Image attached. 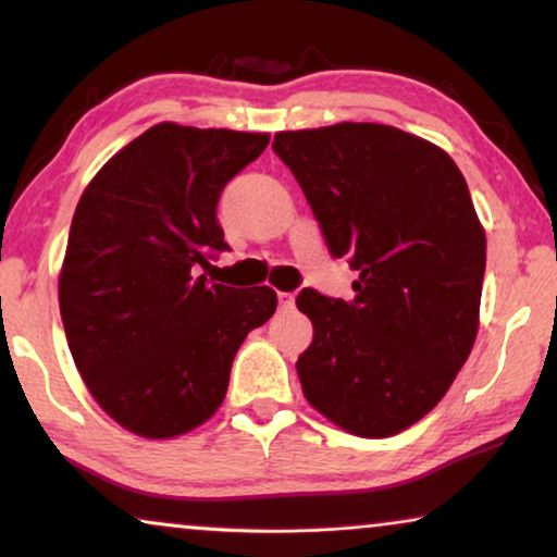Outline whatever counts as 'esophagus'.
Listing matches in <instances>:
<instances>
[{
	"label": "esophagus",
	"mask_w": 557,
	"mask_h": 557,
	"mask_svg": "<svg viewBox=\"0 0 557 557\" xmlns=\"http://www.w3.org/2000/svg\"><path fill=\"white\" fill-rule=\"evenodd\" d=\"M294 301H296V296L292 292H281L278 294V307L281 309H294Z\"/></svg>",
	"instance_id": "1"
}]
</instances>
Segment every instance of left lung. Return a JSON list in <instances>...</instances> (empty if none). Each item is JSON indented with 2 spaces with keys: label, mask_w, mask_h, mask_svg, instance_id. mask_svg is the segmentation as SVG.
Listing matches in <instances>:
<instances>
[{
  "label": "left lung",
  "mask_w": 557,
  "mask_h": 557,
  "mask_svg": "<svg viewBox=\"0 0 557 557\" xmlns=\"http://www.w3.org/2000/svg\"><path fill=\"white\" fill-rule=\"evenodd\" d=\"M273 151L307 195L355 299L314 288L296 307L314 339L304 398L342 431L387 438L444 398L474 347L486 235L467 180L436 144L385 124L278 132Z\"/></svg>",
  "instance_id": "left-lung-1"
}]
</instances>
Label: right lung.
Instances as JSON below:
<instances>
[{
    "instance_id": "1",
    "label": "right lung",
    "mask_w": 557,
    "mask_h": 557,
    "mask_svg": "<svg viewBox=\"0 0 557 557\" xmlns=\"http://www.w3.org/2000/svg\"><path fill=\"white\" fill-rule=\"evenodd\" d=\"M269 139L164 121L83 189L58 278L60 317L88 393L136 436L174 438L208 421L243 339L276 311L271 286L197 276L227 250L220 193Z\"/></svg>"
}]
</instances>
